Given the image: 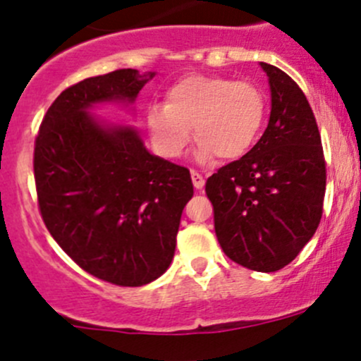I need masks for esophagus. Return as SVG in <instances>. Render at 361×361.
I'll list each match as a JSON object with an SVG mask.
<instances>
[{
    "instance_id": "34e87169",
    "label": "esophagus",
    "mask_w": 361,
    "mask_h": 361,
    "mask_svg": "<svg viewBox=\"0 0 361 361\" xmlns=\"http://www.w3.org/2000/svg\"><path fill=\"white\" fill-rule=\"evenodd\" d=\"M192 183H194V187L197 188V190H201V188L204 187V176L201 173H197V171H192Z\"/></svg>"
}]
</instances>
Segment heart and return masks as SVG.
<instances>
[{
  "instance_id": "b5f03b06",
  "label": "heart",
  "mask_w": 361,
  "mask_h": 361,
  "mask_svg": "<svg viewBox=\"0 0 361 361\" xmlns=\"http://www.w3.org/2000/svg\"><path fill=\"white\" fill-rule=\"evenodd\" d=\"M267 115L260 87L221 75H188L166 92V104H152L147 127L155 150L166 159L183 154L194 129L195 159L206 162L245 157L257 143Z\"/></svg>"
}]
</instances>
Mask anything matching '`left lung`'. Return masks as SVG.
<instances>
[{
	"label": "left lung",
	"mask_w": 361,
	"mask_h": 361,
	"mask_svg": "<svg viewBox=\"0 0 361 361\" xmlns=\"http://www.w3.org/2000/svg\"><path fill=\"white\" fill-rule=\"evenodd\" d=\"M271 116L258 143L206 181L214 232L231 260L258 272L288 265L311 241L323 214L326 169L314 113L300 87L260 63Z\"/></svg>",
	"instance_id": "8db88e82"
}]
</instances>
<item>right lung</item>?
I'll list each match as a JSON object with an SVG mask.
<instances>
[{"label": "right lung", "mask_w": 361, "mask_h": 361, "mask_svg": "<svg viewBox=\"0 0 361 361\" xmlns=\"http://www.w3.org/2000/svg\"><path fill=\"white\" fill-rule=\"evenodd\" d=\"M155 73L116 69L68 87L35 141V181L47 228L83 271L143 286L167 271L190 171L150 154L133 126L94 116L97 104L130 106Z\"/></svg>", "instance_id": "1"}]
</instances>
